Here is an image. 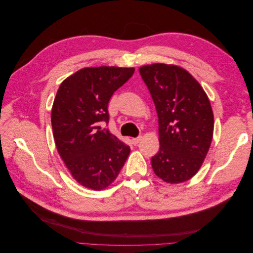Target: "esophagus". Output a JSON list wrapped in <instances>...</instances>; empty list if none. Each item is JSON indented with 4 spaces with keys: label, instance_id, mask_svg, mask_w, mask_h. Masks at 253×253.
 I'll return each mask as SVG.
<instances>
[{
    "label": "esophagus",
    "instance_id": "obj_1",
    "mask_svg": "<svg viewBox=\"0 0 253 253\" xmlns=\"http://www.w3.org/2000/svg\"><path fill=\"white\" fill-rule=\"evenodd\" d=\"M142 139V136H138V137H136V138H133L132 139V143L134 144V145H137L138 144L139 142H140V140Z\"/></svg>",
    "mask_w": 253,
    "mask_h": 253
}]
</instances>
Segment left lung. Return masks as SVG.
Listing matches in <instances>:
<instances>
[{
  "instance_id": "left-lung-1",
  "label": "left lung",
  "mask_w": 253,
  "mask_h": 253,
  "mask_svg": "<svg viewBox=\"0 0 253 253\" xmlns=\"http://www.w3.org/2000/svg\"><path fill=\"white\" fill-rule=\"evenodd\" d=\"M158 115L160 148L151 158L164 181L179 183L200 170L209 151L214 118L201 84L181 67L152 64L139 68Z\"/></svg>"
}]
</instances>
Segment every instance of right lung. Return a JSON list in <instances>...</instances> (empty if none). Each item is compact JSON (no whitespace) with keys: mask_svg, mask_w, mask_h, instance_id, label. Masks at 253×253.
<instances>
[{"mask_svg":"<svg viewBox=\"0 0 253 253\" xmlns=\"http://www.w3.org/2000/svg\"><path fill=\"white\" fill-rule=\"evenodd\" d=\"M134 68H83L65 79L57 91L51 126L59 154L80 185L102 190L117 177L129 154L100 122L108 124L114 91L132 77Z\"/></svg>","mask_w":253,"mask_h":253,"instance_id":"obj_1","label":"right lung"}]
</instances>
